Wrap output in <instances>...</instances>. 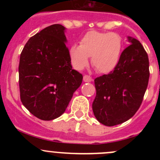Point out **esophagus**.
<instances>
[{
  "label": "esophagus",
  "mask_w": 160,
  "mask_h": 160,
  "mask_svg": "<svg viewBox=\"0 0 160 160\" xmlns=\"http://www.w3.org/2000/svg\"><path fill=\"white\" fill-rule=\"evenodd\" d=\"M83 81H84V82H90V81H92L91 77H90V76H88V75L83 76Z\"/></svg>",
  "instance_id": "esophagus-1"
}]
</instances>
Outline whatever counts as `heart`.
<instances>
[{"instance_id": "heart-1", "label": "heart", "mask_w": 160, "mask_h": 160, "mask_svg": "<svg viewBox=\"0 0 160 160\" xmlns=\"http://www.w3.org/2000/svg\"><path fill=\"white\" fill-rule=\"evenodd\" d=\"M122 37L114 32L90 31L83 35L80 45H72L69 51L71 63L78 70L91 63L98 72L107 73L116 67L122 56Z\"/></svg>"}]
</instances>
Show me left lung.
Segmentation results:
<instances>
[{
    "instance_id": "obj_1",
    "label": "left lung",
    "mask_w": 160,
    "mask_h": 160,
    "mask_svg": "<svg viewBox=\"0 0 160 160\" xmlns=\"http://www.w3.org/2000/svg\"><path fill=\"white\" fill-rule=\"evenodd\" d=\"M128 38L132 44L122 52L114 70L94 80L92 108L98 122L106 126L123 123L136 113L149 83L147 52L139 41Z\"/></svg>"
}]
</instances>
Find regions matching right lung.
Here are the masks:
<instances>
[{"instance_id":"add662e5","label":"right lung","mask_w":160,"mask_h":160,"mask_svg":"<svg viewBox=\"0 0 160 160\" xmlns=\"http://www.w3.org/2000/svg\"><path fill=\"white\" fill-rule=\"evenodd\" d=\"M66 28L55 24L28 39L20 56V98L34 116L50 121L65 112L83 75L72 70Z\"/></svg>"}]
</instances>
